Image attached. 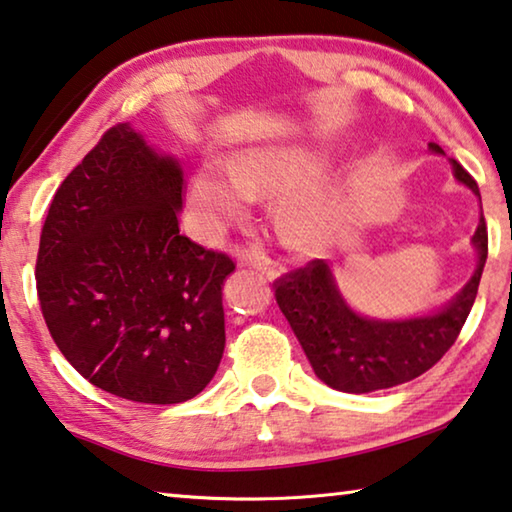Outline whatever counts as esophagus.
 Here are the masks:
<instances>
[{"label": "esophagus", "instance_id": "34e87169", "mask_svg": "<svg viewBox=\"0 0 512 512\" xmlns=\"http://www.w3.org/2000/svg\"><path fill=\"white\" fill-rule=\"evenodd\" d=\"M243 264L253 266V269H257L259 273H264L269 280L278 278V275L282 273V266L278 262H273V259L264 257V255H246V257H243Z\"/></svg>", "mask_w": 512, "mask_h": 512}]
</instances>
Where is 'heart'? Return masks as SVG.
<instances>
[{"label": "heart", "mask_w": 512, "mask_h": 512, "mask_svg": "<svg viewBox=\"0 0 512 512\" xmlns=\"http://www.w3.org/2000/svg\"><path fill=\"white\" fill-rule=\"evenodd\" d=\"M326 154L312 145L250 150L225 168H198L189 180V200L207 232H221L246 214L250 196L282 193L278 223L296 243L319 241L337 214V191L328 180H312Z\"/></svg>", "instance_id": "1"}]
</instances>
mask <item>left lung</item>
<instances>
[{"label": "left lung", "mask_w": 512, "mask_h": 512, "mask_svg": "<svg viewBox=\"0 0 512 512\" xmlns=\"http://www.w3.org/2000/svg\"><path fill=\"white\" fill-rule=\"evenodd\" d=\"M431 150L442 152L437 143H431ZM451 164L456 180L481 198L474 177L456 159ZM472 241L478 250L472 280L440 312L419 319L376 321L355 314L337 291L323 259H312L303 269L280 275L273 282L275 300L316 376L339 392L367 394L408 383L440 362L458 339L478 294L488 259L483 214Z\"/></svg>", "instance_id": "obj_1"}]
</instances>
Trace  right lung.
<instances>
[{"label": "right lung", "instance_id": "obj_1", "mask_svg": "<svg viewBox=\"0 0 512 512\" xmlns=\"http://www.w3.org/2000/svg\"><path fill=\"white\" fill-rule=\"evenodd\" d=\"M182 184L173 157L113 125L54 193L40 232L52 339L88 383L127 401H189L223 358L234 262L180 234Z\"/></svg>", "mask_w": 512, "mask_h": 512}]
</instances>
